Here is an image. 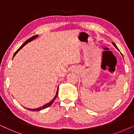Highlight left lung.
Segmentation results:
<instances>
[{"label": "left lung", "instance_id": "1", "mask_svg": "<svg viewBox=\"0 0 134 134\" xmlns=\"http://www.w3.org/2000/svg\"><path fill=\"white\" fill-rule=\"evenodd\" d=\"M112 44H113V46H115V47H116V49H118V47H117V46H116V44H115L114 43H112Z\"/></svg>", "mask_w": 134, "mask_h": 134}]
</instances>
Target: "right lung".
Wrapping results in <instances>:
<instances>
[{
    "label": "right lung",
    "instance_id": "1",
    "mask_svg": "<svg viewBox=\"0 0 134 134\" xmlns=\"http://www.w3.org/2000/svg\"><path fill=\"white\" fill-rule=\"evenodd\" d=\"M38 35H35V36H32V37H31L30 38H29V39H28L27 40H26V41H25V42L24 43H23V44L21 46V47H19V49H18L17 51H16L15 52V53H14V55H13V57L14 56H15V55L17 54L18 53V51H19L20 49H21V48H23V47H24V46L26 44H27L28 43H29V42H30V41H32V40H34L35 38H36V37H38ZM58 88H57V93H56V95H55V96L54 97V98L53 99L51 100V102H49V103H47V104H45L44 105H43V106H42V107H40V108H38V109H28V108H26L27 109H28L29 110H31V111H39V110H43V109H46V108H47V107H49V106H51V105H52V104H53V102H54V101L55 100V99H56V98H57V95H58Z\"/></svg>",
    "mask_w": 134,
    "mask_h": 134
}]
</instances>
